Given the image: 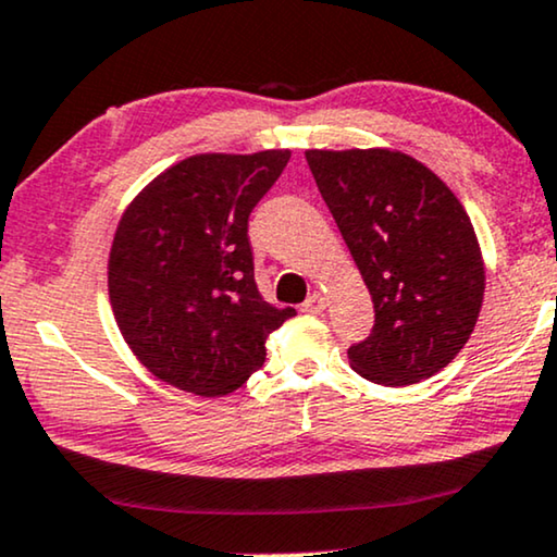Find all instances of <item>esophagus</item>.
<instances>
[{
  "label": "esophagus",
  "instance_id": "esophagus-1",
  "mask_svg": "<svg viewBox=\"0 0 557 557\" xmlns=\"http://www.w3.org/2000/svg\"><path fill=\"white\" fill-rule=\"evenodd\" d=\"M300 310H302V313H310V315H318V313H323V310H325V298H323L321 293H313V295H308V300L302 302Z\"/></svg>",
  "mask_w": 557,
  "mask_h": 557
}]
</instances>
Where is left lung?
<instances>
[{
  "mask_svg": "<svg viewBox=\"0 0 557 557\" xmlns=\"http://www.w3.org/2000/svg\"><path fill=\"white\" fill-rule=\"evenodd\" d=\"M306 160L374 302L348 348L364 380L405 387L456 359L484 300L469 213L433 170L395 150H308Z\"/></svg>",
  "mask_w": 557,
  "mask_h": 557,
  "instance_id": "left-lung-1",
  "label": "left lung"
}]
</instances>
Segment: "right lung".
Listing matches in <instances>:
<instances>
[{"label": "right lung", "mask_w": 557, "mask_h": 557, "mask_svg": "<svg viewBox=\"0 0 557 557\" xmlns=\"http://www.w3.org/2000/svg\"><path fill=\"white\" fill-rule=\"evenodd\" d=\"M287 160V150L193 154L124 211L109 255L111 310L158 380L228 395L264 364L267 336L295 315L257 290L247 234Z\"/></svg>", "instance_id": "right-lung-1"}]
</instances>
